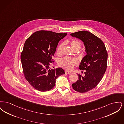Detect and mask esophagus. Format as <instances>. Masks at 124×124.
<instances>
[{
    "instance_id": "34e87169",
    "label": "esophagus",
    "mask_w": 124,
    "mask_h": 124,
    "mask_svg": "<svg viewBox=\"0 0 124 124\" xmlns=\"http://www.w3.org/2000/svg\"><path fill=\"white\" fill-rule=\"evenodd\" d=\"M65 73L66 74H70V73H71V72L69 71H65Z\"/></svg>"
}]
</instances>
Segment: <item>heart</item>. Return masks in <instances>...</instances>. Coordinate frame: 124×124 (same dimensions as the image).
Wrapping results in <instances>:
<instances>
[{
  "label": "heart",
  "instance_id": "b5f03b06",
  "mask_svg": "<svg viewBox=\"0 0 124 124\" xmlns=\"http://www.w3.org/2000/svg\"><path fill=\"white\" fill-rule=\"evenodd\" d=\"M64 46V44H61L59 45L57 48V53L58 54H60L61 52V49ZM70 46L71 48L74 51H78L81 48V44L80 42L76 40H73L70 42ZM78 63L77 60L74 59H71L68 57H65L63 59H60L59 61V65L66 70H72L74 66L76 65Z\"/></svg>",
  "mask_w": 124,
  "mask_h": 124
}]
</instances>
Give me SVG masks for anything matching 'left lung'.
I'll use <instances>...</instances> for the list:
<instances>
[{
    "label": "left lung",
    "mask_w": 124,
    "mask_h": 124,
    "mask_svg": "<svg viewBox=\"0 0 124 124\" xmlns=\"http://www.w3.org/2000/svg\"><path fill=\"white\" fill-rule=\"evenodd\" d=\"M70 35L81 40L85 49L86 55L79 66V69L85 70V74H78V79L72 84L74 90L85 93L94 88L102 79L107 67V53L103 42L89 31H79Z\"/></svg>",
    "instance_id": "left-lung-1"
}]
</instances>
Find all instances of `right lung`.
<instances>
[{"label": "right lung", "mask_w": 124, "mask_h": 124, "mask_svg": "<svg viewBox=\"0 0 124 124\" xmlns=\"http://www.w3.org/2000/svg\"><path fill=\"white\" fill-rule=\"evenodd\" d=\"M67 33L49 31L35 32L26 39L21 54L24 76L30 85L37 90L46 92L53 88L56 80L65 74L61 68L51 69L59 41Z\"/></svg>", "instance_id": "1"}]
</instances>
